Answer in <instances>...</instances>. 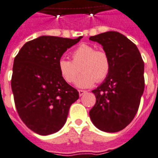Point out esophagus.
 <instances>
[{"instance_id":"esophagus-1","label":"esophagus","mask_w":158,"mask_h":158,"mask_svg":"<svg viewBox=\"0 0 158 158\" xmlns=\"http://www.w3.org/2000/svg\"><path fill=\"white\" fill-rule=\"evenodd\" d=\"M85 93H87V91L79 90V96H80V97H81V96H83V94H85Z\"/></svg>"}]
</instances>
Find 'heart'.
I'll return each mask as SVG.
<instances>
[{"mask_svg": "<svg viewBox=\"0 0 158 158\" xmlns=\"http://www.w3.org/2000/svg\"><path fill=\"white\" fill-rule=\"evenodd\" d=\"M71 61L61 58L58 61V70L61 78L67 83H73L79 72L82 74L75 81V86L87 88L96 81L100 83L110 74L111 62L108 54L93 46L81 44L71 52Z\"/></svg>", "mask_w": 158, "mask_h": 158, "instance_id": "obj_1", "label": "heart"}]
</instances>
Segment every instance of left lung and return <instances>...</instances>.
Masks as SVG:
<instances>
[{"mask_svg":"<svg viewBox=\"0 0 158 158\" xmlns=\"http://www.w3.org/2000/svg\"><path fill=\"white\" fill-rule=\"evenodd\" d=\"M103 47L111 62L109 75L92 92L96 104L89 111L92 123L106 132L123 130L132 121L144 89V64L133 42L117 31L89 38Z\"/></svg>","mask_w":158,"mask_h":158,"instance_id":"1","label":"left lung"}]
</instances>
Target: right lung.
<instances>
[{"instance_id": "add662e5", "label": "right lung", "mask_w": 158, "mask_h": 158, "mask_svg": "<svg viewBox=\"0 0 158 158\" xmlns=\"http://www.w3.org/2000/svg\"><path fill=\"white\" fill-rule=\"evenodd\" d=\"M83 36L42 35L28 41L14 61L11 88L17 111L29 129L41 135L61 130L79 92L61 78L58 61Z\"/></svg>"}]
</instances>
